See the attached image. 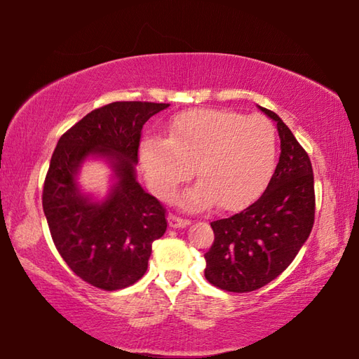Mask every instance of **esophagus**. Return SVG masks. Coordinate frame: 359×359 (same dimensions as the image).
Listing matches in <instances>:
<instances>
[{
	"label": "esophagus",
	"mask_w": 359,
	"mask_h": 359,
	"mask_svg": "<svg viewBox=\"0 0 359 359\" xmlns=\"http://www.w3.org/2000/svg\"><path fill=\"white\" fill-rule=\"evenodd\" d=\"M168 223L171 228H184V226H187V224H190V220H188V218H182L175 214H169Z\"/></svg>",
	"instance_id": "34e87169"
}]
</instances>
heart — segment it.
I'll return each mask as SVG.
<instances>
[{"label":"heart","instance_id":"obj_1","mask_svg":"<svg viewBox=\"0 0 359 359\" xmlns=\"http://www.w3.org/2000/svg\"><path fill=\"white\" fill-rule=\"evenodd\" d=\"M277 133L264 117L224 109H194L175 115L166 139L147 137L139 158L151 190L169 199L191 175L198 182L180 196L190 209L215 201L238 209L257 196L274 172Z\"/></svg>","mask_w":359,"mask_h":359}]
</instances>
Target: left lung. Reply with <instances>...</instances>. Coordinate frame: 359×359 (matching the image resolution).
<instances>
[{"label":"left lung","mask_w":359,"mask_h":359,"mask_svg":"<svg viewBox=\"0 0 359 359\" xmlns=\"http://www.w3.org/2000/svg\"><path fill=\"white\" fill-rule=\"evenodd\" d=\"M280 158L264 193L239 214L210 223L214 244L204 255L208 282L247 293L274 280L291 264L311 234L315 218L313 171L307 151L276 112Z\"/></svg>","instance_id":"8db88e82"}]
</instances>
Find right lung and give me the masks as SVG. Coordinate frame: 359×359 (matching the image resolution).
<instances>
[{"label":"right lung","mask_w":359,"mask_h":359,"mask_svg":"<svg viewBox=\"0 0 359 359\" xmlns=\"http://www.w3.org/2000/svg\"><path fill=\"white\" fill-rule=\"evenodd\" d=\"M165 102L117 101L95 109L60 137L42 190L53 244L83 282L114 291L147 271L154 241L168 228L166 209L137 184L139 142L145 121ZM88 156L111 163L118 182L102 202L80 193L75 177Z\"/></svg>","instance_id":"1"}]
</instances>
